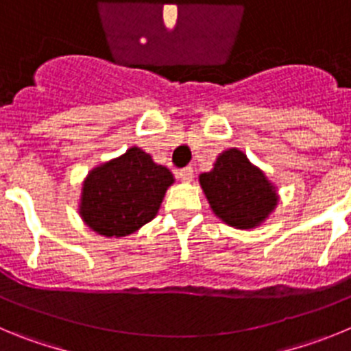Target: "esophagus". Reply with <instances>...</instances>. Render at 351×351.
I'll return each instance as SVG.
<instances>
[{"instance_id": "34e87169", "label": "esophagus", "mask_w": 351, "mask_h": 351, "mask_svg": "<svg viewBox=\"0 0 351 351\" xmlns=\"http://www.w3.org/2000/svg\"><path fill=\"white\" fill-rule=\"evenodd\" d=\"M178 176H179V179H181V181H184V182H190V181H193V169H191V167H184V169H181L178 172Z\"/></svg>"}]
</instances>
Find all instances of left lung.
Segmentation results:
<instances>
[{"label":"left lung","mask_w":351,"mask_h":351,"mask_svg":"<svg viewBox=\"0 0 351 351\" xmlns=\"http://www.w3.org/2000/svg\"><path fill=\"white\" fill-rule=\"evenodd\" d=\"M214 214L235 228H253L267 218L278 197L262 170L247 161L246 154L228 149L200 176Z\"/></svg>","instance_id":"left-lung-1"}]
</instances>
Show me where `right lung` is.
<instances>
[{
    "label": "right lung",
    "mask_w": 351,
    "mask_h": 351,
    "mask_svg": "<svg viewBox=\"0 0 351 351\" xmlns=\"http://www.w3.org/2000/svg\"><path fill=\"white\" fill-rule=\"evenodd\" d=\"M172 182L169 169L156 165L142 149L132 147L89 173L82 188L80 216L105 237L133 234L156 216Z\"/></svg>",
    "instance_id": "1"
}]
</instances>
